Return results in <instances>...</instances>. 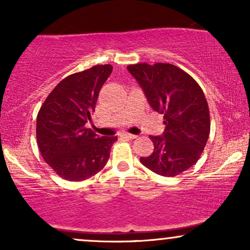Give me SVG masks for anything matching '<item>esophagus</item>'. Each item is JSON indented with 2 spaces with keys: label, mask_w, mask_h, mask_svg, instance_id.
Returning a JSON list of instances; mask_svg holds the SVG:
<instances>
[{
  "label": "esophagus",
  "mask_w": 250,
  "mask_h": 250,
  "mask_svg": "<svg viewBox=\"0 0 250 250\" xmlns=\"http://www.w3.org/2000/svg\"><path fill=\"white\" fill-rule=\"evenodd\" d=\"M122 138H125V139H129V140H134L138 138V136L134 135V134H129V133H122L121 134Z\"/></svg>",
  "instance_id": "1"
}]
</instances>
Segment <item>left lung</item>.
Instances as JSON below:
<instances>
[{
  "label": "left lung",
  "mask_w": 250,
  "mask_h": 250,
  "mask_svg": "<svg viewBox=\"0 0 250 250\" xmlns=\"http://www.w3.org/2000/svg\"><path fill=\"white\" fill-rule=\"evenodd\" d=\"M153 110L164 115L162 136L150 135L153 152L140 162L156 174L176 176L198 162L210 131L209 109L199 84L170 63L129 64Z\"/></svg>",
  "instance_id": "left-lung-1"
}]
</instances>
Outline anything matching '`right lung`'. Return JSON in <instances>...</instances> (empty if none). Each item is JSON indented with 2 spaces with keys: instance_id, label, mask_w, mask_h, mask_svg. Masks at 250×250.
<instances>
[{
  "instance_id": "right-lung-1",
  "label": "right lung",
  "mask_w": 250,
  "mask_h": 250,
  "mask_svg": "<svg viewBox=\"0 0 250 250\" xmlns=\"http://www.w3.org/2000/svg\"><path fill=\"white\" fill-rule=\"evenodd\" d=\"M112 71L98 64L63 78L47 95L36 119L41 155L57 175L78 182L95 175L107 164L117 136H98L86 128L99 92Z\"/></svg>"
}]
</instances>
